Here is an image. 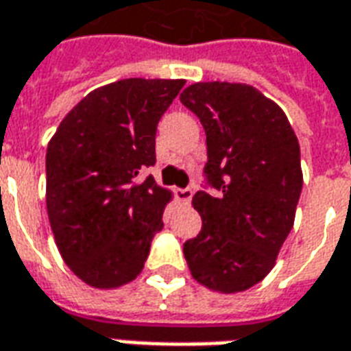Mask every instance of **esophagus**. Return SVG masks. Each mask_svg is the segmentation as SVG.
<instances>
[{"instance_id": "obj_1", "label": "esophagus", "mask_w": 351, "mask_h": 351, "mask_svg": "<svg viewBox=\"0 0 351 351\" xmlns=\"http://www.w3.org/2000/svg\"><path fill=\"white\" fill-rule=\"evenodd\" d=\"M191 195H193V191L190 188H184V190H176V199L178 201H182L184 205H188L191 201Z\"/></svg>"}]
</instances>
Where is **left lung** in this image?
<instances>
[{"instance_id":"1","label":"left lung","mask_w":351,"mask_h":351,"mask_svg":"<svg viewBox=\"0 0 351 351\" xmlns=\"http://www.w3.org/2000/svg\"><path fill=\"white\" fill-rule=\"evenodd\" d=\"M180 101L205 128V175L218 190L191 199L203 228L184 244V258L201 286L239 293L272 271L293 228L299 141L284 110L250 84L195 82Z\"/></svg>"}]
</instances>
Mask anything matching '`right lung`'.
<instances>
[{
	"label": "right lung",
	"mask_w": 351,
	"mask_h": 351,
	"mask_svg": "<svg viewBox=\"0 0 351 351\" xmlns=\"http://www.w3.org/2000/svg\"><path fill=\"white\" fill-rule=\"evenodd\" d=\"M184 79H123L65 114L47 148V213L62 258L84 284L116 289L143 271L173 199L152 176L158 122Z\"/></svg>",
	"instance_id": "1"
}]
</instances>
